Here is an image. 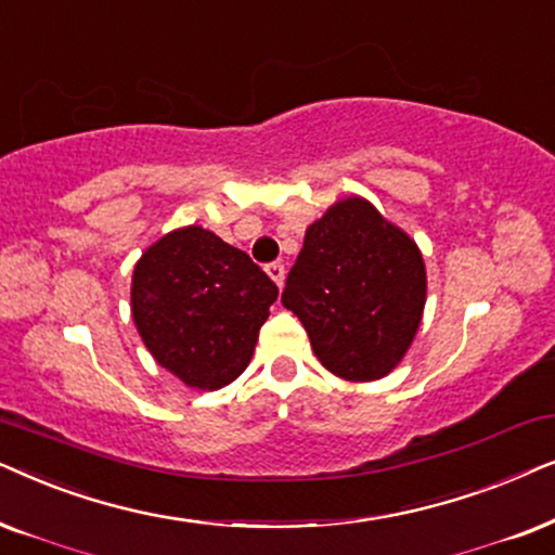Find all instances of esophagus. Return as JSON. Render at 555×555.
I'll list each match as a JSON object with an SVG mask.
<instances>
[{
	"label": "esophagus",
	"instance_id": "1",
	"mask_svg": "<svg viewBox=\"0 0 555 555\" xmlns=\"http://www.w3.org/2000/svg\"><path fill=\"white\" fill-rule=\"evenodd\" d=\"M266 271H269V276L276 282V286H284V276H286V269L282 261H271L269 266H266Z\"/></svg>",
	"mask_w": 555,
	"mask_h": 555
}]
</instances>
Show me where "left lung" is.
Returning a JSON list of instances; mask_svg holds the SVG:
<instances>
[{
	"label": "left lung",
	"mask_w": 555,
	"mask_h": 555,
	"mask_svg": "<svg viewBox=\"0 0 555 555\" xmlns=\"http://www.w3.org/2000/svg\"><path fill=\"white\" fill-rule=\"evenodd\" d=\"M426 301L416 243L363 197L307 228L282 305L299 317L320 363L345 380H378L401 363Z\"/></svg>",
	"instance_id": "obj_1"
}]
</instances>
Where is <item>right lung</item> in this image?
<instances>
[{"mask_svg": "<svg viewBox=\"0 0 555 555\" xmlns=\"http://www.w3.org/2000/svg\"><path fill=\"white\" fill-rule=\"evenodd\" d=\"M276 297L279 286L248 254L190 225L146 248L131 312L159 365L190 388L218 390L246 371Z\"/></svg>", "mask_w": 555, "mask_h": 555, "instance_id": "add662e5", "label": "right lung"}]
</instances>
